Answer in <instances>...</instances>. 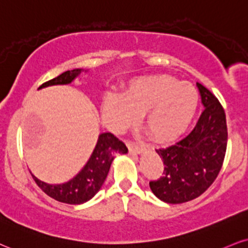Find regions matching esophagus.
I'll use <instances>...</instances> for the list:
<instances>
[{
  "instance_id": "obj_1",
  "label": "esophagus",
  "mask_w": 248,
  "mask_h": 248,
  "mask_svg": "<svg viewBox=\"0 0 248 248\" xmlns=\"http://www.w3.org/2000/svg\"><path fill=\"white\" fill-rule=\"evenodd\" d=\"M128 150H129L130 155H140L144 151V148L135 144H128Z\"/></svg>"
}]
</instances>
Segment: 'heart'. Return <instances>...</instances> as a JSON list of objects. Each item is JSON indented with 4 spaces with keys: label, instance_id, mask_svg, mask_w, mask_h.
I'll list each match as a JSON object with an SVG mask.
<instances>
[{
    "label": "heart",
    "instance_id": "obj_1",
    "mask_svg": "<svg viewBox=\"0 0 248 248\" xmlns=\"http://www.w3.org/2000/svg\"><path fill=\"white\" fill-rule=\"evenodd\" d=\"M199 106V93L190 83L168 75L135 77L122 94L109 93L103 111L109 126L122 129L137 114H143V127L156 141H171L192 122Z\"/></svg>",
    "mask_w": 248,
    "mask_h": 248
}]
</instances>
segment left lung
Returning <instances> with one entry per match:
<instances>
[{
  "mask_svg": "<svg viewBox=\"0 0 248 248\" xmlns=\"http://www.w3.org/2000/svg\"><path fill=\"white\" fill-rule=\"evenodd\" d=\"M204 111L185 139L157 149L163 159V177L150 181V188L166 203L178 204L199 198L211 186L222 169L228 144V128L222 105L198 83Z\"/></svg>",
  "mask_w": 248,
  "mask_h": 248,
  "instance_id": "left-lung-1",
  "label": "left lung"
}]
</instances>
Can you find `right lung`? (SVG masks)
I'll return each mask as SVG.
<instances>
[{
	"label": "right lung",
	"instance_id": "1",
	"mask_svg": "<svg viewBox=\"0 0 248 248\" xmlns=\"http://www.w3.org/2000/svg\"><path fill=\"white\" fill-rule=\"evenodd\" d=\"M83 69L64 71L55 78L44 83L39 89L52 85L70 84L76 77L83 73ZM128 149L124 142L118 140L111 133H103L98 137L97 144L90 158L80 171L73 179L63 184H47L37 177H33L37 185L47 195L56 201L68 204H82L91 200L99 192L108 174L111 164L118 154H127Z\"/></svg>",
	"mask_w": 248,
	"mask_h": 248
}]
</instances>
